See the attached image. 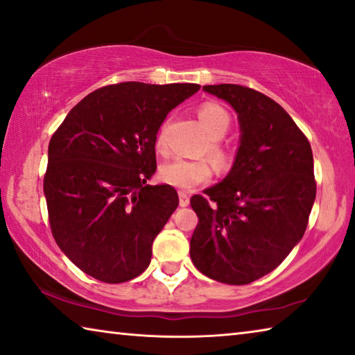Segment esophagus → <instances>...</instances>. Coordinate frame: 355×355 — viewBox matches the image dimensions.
Returning a JSON list of instances; mask_svg holds the SVG:
<instances>
[{
    "label": "esophagus",
    "instance_id": "1",
    "mask_svg": "<svg viewBox=\"0 0 355 355\" xmlns=\"http://www.w3.org/2000/svg\"><path fill=\"white\" fill-rule=\"evenodd\" d=\"M180 199V207H188L189 205V196L186 192H178Z\"/></svg>",
    "mask_w": 355,
    "mask_h": 355
}]
</instances>
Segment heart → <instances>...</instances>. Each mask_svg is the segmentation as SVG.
Returning a JSON list of instances; mask_svg holds the SVG:
<instances>
[{"label":"heart","instance_id":"b5f03b06","mask_svg":"<svg viewBox=\"0 0 355 355\" xmlns=\"http://www.w3.org/2000/svg\"><path fill=\"white\" fill-rule=\"evenodd\" d=\"M199 119L209 137L207 147L209 159L213 161V164L218 169H228L232 166L233 153L230 148L220 144L219 139L224 137L228 128H230V114L219 103L207 101L199 107ZM156 144L163 146V133L158 135ZM209 177H211V167L205 159L175 158L161 166L159 169L161 182L182 191L194 189L197 184L208 182Z\"/></svg>","mask_w":355,"mask_h":355}]
</instances>
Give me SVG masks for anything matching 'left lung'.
I'll return each instance as SVG.
<instances>
[{
  "mask_svg": "<svg viewBox=\"0 0 355 355\" xmlns=\"http://www.w3.org/2000/svg\"><path fill=\"white\" fill-rule=\"evenodd\" d=\"M238 114L239 147L230 172L191 197L199 224L191 260L207 277L248 285L274 271L307 228L316 197L313 153L272 98L238 84L203 86Z\"/></svg>",
  "mask_w": 355,
  "mask_h": 355,
  "instance_id": "obj_1",
  "label": "left lung"
}]
</instances>
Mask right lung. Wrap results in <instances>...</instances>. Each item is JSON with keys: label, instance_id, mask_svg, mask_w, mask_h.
I'll list each match as a JSON object with an SVG mask.
<instances>
[{"label": "right lung", "instance_id": "1", "mask_svg": "<svg viewBox=\"0 0 355 355\" xmlns=\"http://www.w3.org/2000/svg\"><path fill=\"white\" fill-rule=\"evenodd\" d=\"M199 84L119 83L84 97L53 135L44 178L51 233L69 260L106 284L142 274L178 207L171 184H147L167 114Z\"/></svg>", "mask_w": 355, "mask_h": 355}]
</instances>
